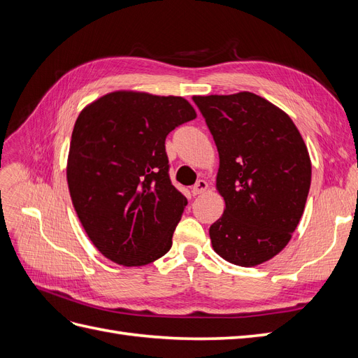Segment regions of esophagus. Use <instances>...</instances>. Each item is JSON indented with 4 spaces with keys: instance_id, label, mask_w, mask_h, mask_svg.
Instances as JSON below:
<instances>
[{
    "instance_id": "obj_1",
    "label": "esophagus",
    "mask_w": 358,
    "mask_h": 358,
    "mask_svg": "<svg viewBox=\"0 0 358 358\" xmlns=\"http://www.w3.org/2000/svg\"><path fill=\"white\" fill-rule=\"evenodd\" d=\"M208 188H209L208 182H206V180H199L196 185L191 188V192H192V196H199V194H203V192L208 191Z\"/></svg>"
}]
</instances>
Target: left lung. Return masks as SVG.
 Returning a JSON list of instances; mask_svg holds the SVG:
<instances>
[{"mask_svg": "<svg viewBox=\"0 0 358 358\" xmlns=\"http://www.w3.org/2000/svg\"><path fill=\"white\" fill-rule=\"evenodd\" d=\"M220 154L224 213L209 229L225 262L254 267L291 241L305 210L312 164L292 119L252 92L194 95Z\"/></svg>", "mask_w": 358, "mask_h": 358, "instance_id": "1", "label": "left lung"}]
</instances>
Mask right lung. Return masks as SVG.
<instances>
[{
    "label": "right lung",
    "instance_id": "obj_1",
    "mask_svg": "<svg viewBox=\"0 0 358 358\" xmlns=\"http://www.w3.org/2000/svg\"><path fill=\"white\" fill-rule=\"evenodd\" d=\"M196 117L182 96L113 91L76 119L70 197L85 233L110 262L138 267L169 252L188 201L170 182L166 137Z\"/></svg>",
    "mask_w": 358,
    "mask_h": 358
}]
</instances>
